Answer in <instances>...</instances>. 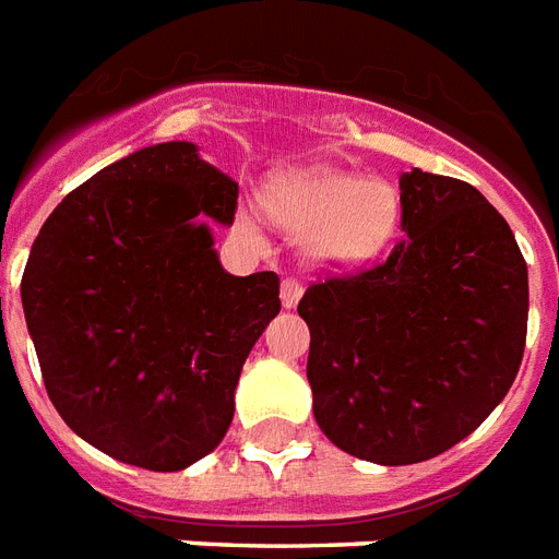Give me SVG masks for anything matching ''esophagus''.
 I'll return each mask as SVG.
<instances>
[{
    "label": "esophagus",
    "mask_w": 559,
    "mask_h": 559,
    "mask_svg": "<svg viewBox=\"0 0 559 559\" xmlns=\"http://www.w3.org/2000/svg\"><path fill=\"white\" fill-rule=\"evenodd\" d=\"M301 293H304V287H301V281H298V278L281 281V304H284L287 310H293L295 304H298Z\"/></svg>",
    "instance_id": "obj_1"
}]
</instances>
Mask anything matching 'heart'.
<instances>
[{
    "mask_svg": "<svg viewBox=\"0 0 559 559\" xmlns=\"http://www.w3.org/2000/svg\"><path fill=\"white\" fill-rule=\"evenodd\" d=\"M266 212L333 264H361L388 247L402 221V194L388 180L316 166L287 175L266 194Z\"/></svg>",
    "mask_w": 559,
    "mask_h": 559,
    "instance_id": "1",
    "label": "heart"
}]
</instances>
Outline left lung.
<instances>
[{
    "instance_id": "1",
    "label": "left lung",
    "mask_w": 559,
    "mask_h": 559,
    "mask_svg": "<svg viewBox=\"0 0 559 559\" xmlns=\"http://www.w3.org/2000/svg\"><path fill=\"white\" fill-rule=\"evenodd\" d=\"M402 233L382 264L307 287V379L324 437L379 465L433 460L514 384L528 266L506 217L456 177L399 180Z\"/></svg>"
}]
</instances>
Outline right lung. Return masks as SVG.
Returning <instances> with one entry per match:
<instances>
[{
    "instance_id": "add662e5",
    "label": "right lung",
    "mask_w": 559,
    "mask_h": 559,
    "mask_svg": "<svg viewBox=\"0 0 559 559\" xmlns=\"http://www.w3.org/2000/svg\"><path fill=\"white\" fill-rule=\"evenodd\" d=\"M238 183L186 140L111 163L66 194L22 275L45 390L76 437L146 471L221 444L240 367L281 310L275 272L229 275L209 217Z\"/></svg>"
}]
</instances>
